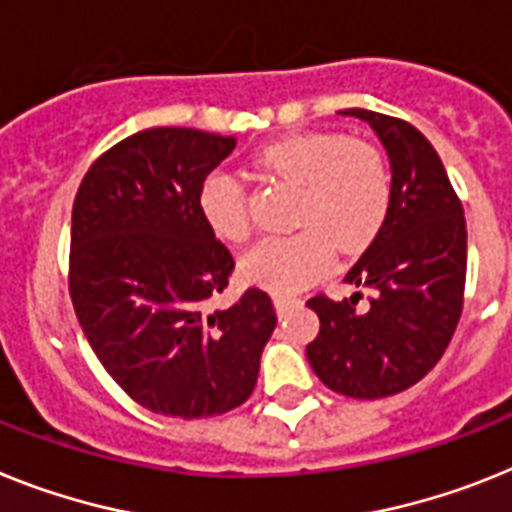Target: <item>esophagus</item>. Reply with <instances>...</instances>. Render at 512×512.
<instances>
[{
	"mask_svg": "<svg viewBox=\"0 0 512 512\" xmlns=\"http://www.w3.org/2000/svg\"><path fill=\"white\" fill-rule=\"evenodd\" d=\"M299 302H302V299H296V296H286V294L273 296V304H276L278 315H286V312H289V309H294Z\"/></svg>",
	"mask_w": 512,
	"mask_h": 512,
	"instance_id": "obj_1",
	"label": "esophagus"
}]
</instances>
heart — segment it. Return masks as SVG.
Segmentation results:
<instances>
[{"label":"heart","mask_w":512,"mask_h":512,"mask_svg":"<svg viewBox=\"0 0 512 512\" xmlns=\"http://www.w3.org/2000/svg\"><path fill=\"white\" fill-rule=\"evenodd\" d=\"M260 174L294 184V223L304 229L268 236L242 257V276L276 294H291L320 278L330 247L359 255L375 242L390 213L393 187L380 148L336 132L283 137L255 156ZM200 213L226 242L249 234L247 187L231 171H210L197 192Z\"/></svg>","instance_id":"b5f03b06"}]
</instances>
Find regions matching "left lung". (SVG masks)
<instances>
[{
  "label": "left lung",
  "instance_id": "8db88e82",
  "mask_svg": "<svg viewBox=\"0 0 512 512\" xmlns=\"http://www.w3.org/2000/svg\"><path fill=\"white\" fill-rule=\"evenodd\" d=\"M377 132L393 166L388 221L346 281L362 291L307 302L320 333L307 359L330 390L349 398H385L411 388L440 362L463 312L466 218L437 150L414 124L380 111L346 109Z\"/></svg>",
  "mask_w": 512,
  "mask_h": 512
}]
</instances>
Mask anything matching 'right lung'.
<instances>
[{"mask_svg":"<svg viewBox=\"0 0 512 512\" xmlns=\"http://www.w3.org/2000/svg\"><path fill=\"white\" fill-rule=\"evenodd\" d=\"M234 145L187 127L135 132L90 163L75 195L72 307L111 380L153 414L208 419L242 406L276 330L260 289L210 309L234 257L197 192Z\"/></svg>","mask_w":512,"mask_h":512,"instance_id":"obj_1","label":"right lung"}]
</instances>
